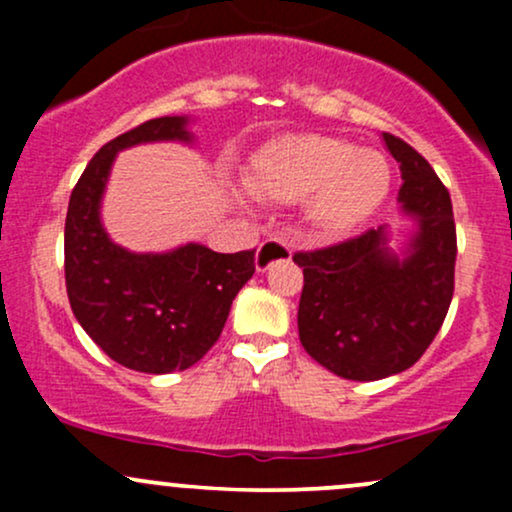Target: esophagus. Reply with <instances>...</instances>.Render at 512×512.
Masks as SVG:
<instances>
[{"label": "esophagus", "mask_w": 512, "mask_h": 512, "mask_svg": "<svg viewBox=\"0 0 512 512\" xmlns=\"http://www.w3.org/2000/svg\"><path fill=\"white\" fill-rule=\"evenodd\" d=\"M291 248L286 243H281V240H264V243L257 248V255H255V269L257 272H267L269 267H272L274 262H281V260H291Z\"/></svg>", "instance_id": "34e87169"}]
</instances>
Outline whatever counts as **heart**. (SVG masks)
I'll return each instance as SVG.
<instances>
[{
  "label": "heart",
  "mask_w": 512,
  "mask_h": 512,
  "mask_svg": "<svg viewBox=\"0 0 512 512\" xmlns=\"http://www.w3.org/2000/svg\"><path fill=\"white\" fill-rule=\"evenodd\" d=\"M390 163L380 151L317 132L279 134L257 146L240 185L264 202L303 197L305 226L337 238L366 223L390 192Z\"/></svg>",
  "instance_id": "1"
}]
</instances>
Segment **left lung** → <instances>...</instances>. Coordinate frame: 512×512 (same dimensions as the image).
Masks as SVG:
<instances>
[{
    "label": "left lung",
    "mask_w": 512,
    "mask_h": 512,
    "mask_svg": "<svg viewBox=\"0 0 512 512\" xmlns=\"http://www.w3.org/2000/svg\"><path fill=\"white\" fill-rule=\"evenodd\" d=\"M399 163L397 204L409 228L378 226L354 240L298 252V337L320 366L346 380H380L414 366L433 342L455 289L457 238L448 190L431 163L383 132ZM400 238L397 239L396 236Z\"/></svg>",
    "instance_id": "1"
}]
</instances>
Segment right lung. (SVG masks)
Returning a JSON list of instances; mask_svg holds the SVG:
<instances>
[{
    "label": "right lung",
    "instance_id": "right-lung-1",
    "mask_svg": "<svg viewBox=\"0 0 512 512\" xmlns=\"http://www.w3.org/2000/svg\"><path fill=\"white\" fill-rule=\"evenodd\" d=\"M192 122L190 115L156 117L105 144L76 182L64 223L74 317L113 361L149 375L195 366L255 274V250L226 255L185 243L166 252H132L105 231L103 195L117 154L139 144H195Z\"/></svg>",
    "mask_w": 512,
    "mask_h": 512
}]
</instances>
